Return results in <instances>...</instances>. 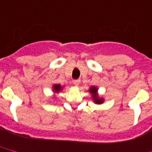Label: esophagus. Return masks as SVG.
Instances as JSON below:
<instances>
[{"label": "esophagus", "mask_w": 152, "mask_h": 152, "mask_svg": "<svg viewBox=\"0 0 152 152\" xmlns=\"http://www.w3.org/2000/svg\"><path fill=\"white\" fill-rule=\"evenodd\" d=\"M80 83V80H74L73 84L76 85V86H78L79 84Z\"/></svg>", "instance_id": "1"}]
</instances>
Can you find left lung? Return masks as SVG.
Here are the masks:
<instances>
[{"instance_id": "8db88e82", "label": "left lung", "mask_w": 152, "mask_h": 152, "mask_svg": "<svg viewBox=\"0 0 152 152\" xmlns=\"http://www.w3.org/2000/svg\"><path fill=\"white\" fill-rule=\"evenodd\" d=\"M96 91L97 89L96 88H95V87H91V88H90V92L92 94V97H93L94 101L96 102V104H102V103H103V99H99V97H98V96H97Z\"/></svg>"}]
</instances>
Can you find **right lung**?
I'll use <instances>...</instances> for the list:
<instances>
[{
    "label": "right lung",
    "mask_w": 152,
    "mask_h": 152,
    "mask_svg": "<svg viewBox=\"0 0 152 152\" xmlns=\"http://www.w3.org/2000/svg\"><path fill=\"white\" fill-rule=\"evenodd\" d=\"M61 86L60 85V84H55L54 86H53V89H54V91H56V92H58V91H60L61 90Z\"/></svg>",
    "instance_id": "right-lung-1"
}]
</instances>
